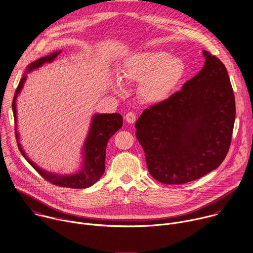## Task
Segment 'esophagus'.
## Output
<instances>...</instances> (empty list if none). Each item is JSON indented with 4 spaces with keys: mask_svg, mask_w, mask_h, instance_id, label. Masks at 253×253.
<instances>
[{
    "mask_svg": "<svg viewBox=\"0 0 253 253\" xmlns=\"http://www.w3.org/2000/svg\"><path fill=\"white\" fill-rule=\"evenodd\" d=\"M125 120L130 123V124H133L135 121H136V114L133 113V112H128L126 115H125Z\"/></svg>",
    "mask_w": 253,
    "mask_h": 253,
    "instance_id": "1",
    "label": "esophagus"
}]
</instances>
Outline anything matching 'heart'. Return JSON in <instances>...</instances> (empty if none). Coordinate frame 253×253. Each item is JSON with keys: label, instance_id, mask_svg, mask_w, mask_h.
<instances>
[{"label": "heart", "instance_id": "obj_1", "mask_svg": "<svg viewBox=\"0 0 253 253\" xmlns=\"http://www.w3.org/2000/svg\"><path fill=\"white\" fill-rule=\"evenodd\" d=\"M186 73L185 61L161 49L140 50L128 55L112 79V88L123 94L127 85L139 84L140 98L148 104H161L170 98Z\"/></svg>", "mask_w": 253, "mask_h": 253}]
</instances>
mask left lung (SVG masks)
I'll list each match as a JSON object with an SVG mask.
<instances>
[{
    "mask_svg": "<svg viewBox=\"0 0 253 253\" xmlns=\"http://www.w3.org/2000/svg\"><path fill=\"white\" fill-rule=\"evenodd\" d=\"M181 91L146 109L135 124L151 176L180 185L215 170L231 142L235 100L224 64L207 50Z\"/></svg>",
    "mask_w": 253,
    "mask_h": 253,
    "instance_id": "1",
    "label": "left lung"
}]
</instances>
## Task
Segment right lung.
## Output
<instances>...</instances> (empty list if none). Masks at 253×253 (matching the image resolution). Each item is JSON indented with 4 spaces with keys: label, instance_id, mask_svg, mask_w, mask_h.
Here are the masks:
<instances>
[{
    "label": "right lung",
    "instance_id": "add662e5",
    "mask_svg": "<svg viewBox=\"0 0 253 253\" xmlns=\"http://www.w3.org/2000/svg\"><path fill=\"white\" fill-rule=\"evenodd\" d=\"M61 52V50H57L49 53L43 57L37 59L36 61L30 63L26 72L20 80L19 85L17 87L14 99H13V113L15 118V126H16V138L18 142V146L20 152L28 161V163L34 168V169L46 181L55 186L70 188V189H85L93 184H95L104 174L105 171V152L108 140L113 136L123 125L122 116L119 113L112 114H98L95 113L92 116L90 128L87 134V137L84 142L83 148L81 150L82 154V163L80 170L70 174V175H61L55 174L51 172H47L41 167L36 165L25 153L22 145L20 144V136L18 132V118H17V98L21 93L25 82L27 80V73L32 72L35 69L40 68L46 62H51L55 59V57Z\"/></svg>",
    "mask_w": 253,
    "mask_h": 253
}]
</instances>
